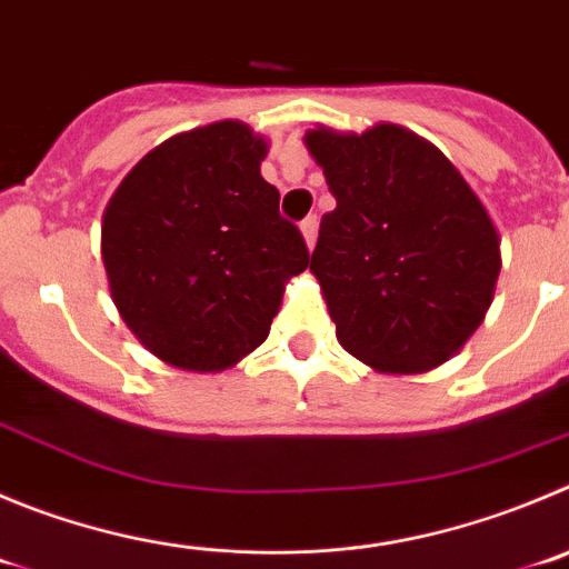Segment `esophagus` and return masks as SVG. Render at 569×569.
I'll list each match as a JSON object with an SVG mask.
<instances>
[{
  "label": "esophagus",
  "instance_id": "1",
  "mask_svg": "<svg viewBox=\"0 0 569 569\" xmlns=\"http://www.w3.org/2000/svg\"><path fill=\"white\" fill-rule=\"evenodd\" d=\"M300 232H302V238H306V247L315 249V243H317V219L315 216H309V219L302 221Z\"/></svg>",
  "mask_w": 569,
  "mask_h": 569
}]
</instances>
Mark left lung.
Returning a JSON list of instances; mask_svg holds the SVG:
<instances>
[{
    "instance_id": "left-lung-1",
    "label": "left lung",
    "mask_w": 569,
    "mask_h": 569,
    "mask_svg": "<svg viewBox=\"0 0 569 569\" xmlns=\"http://www.w3.org/2000/svg\"><path fill=\"white\" fill-rule=\"evenodd\" d=\"M337 210L311 254L337 339L376 373H427L480 328L502 269L500 232L438 146L396 123L302 137Z\"/></svg>"
}]
</instances>
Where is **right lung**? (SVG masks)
Wrapping results in <instances>:
<instances>
[{
    "label": "right lung",
    "instance_id": "add662e5",
    "mask_svg": "<svg viewBox=\"0 0 569 569\" xmlns=\"http://www.w3.org/2000/svg\"><path fill=\"white\" fill-rule=\"evenodd\" d=\"M267 151L241 120L199 126L148 151L106 204L100 254L117 315L171 368L241 362L309 267L278 188L260 177Z\"/></svg>",
    "mask_w": 569,
    "mask_h": 569
}]
</instances>
